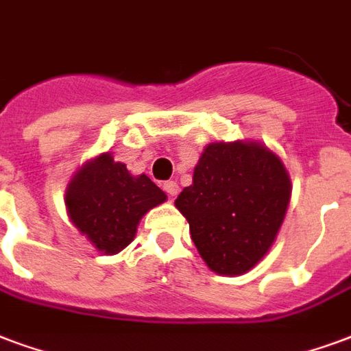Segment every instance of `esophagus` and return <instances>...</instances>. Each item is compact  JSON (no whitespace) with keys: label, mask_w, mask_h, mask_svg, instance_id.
I'll use <instances>...</instances> for the list:
<instances>
[{"label":"esophagus","mask_w":351,"mask_h":351,"mask_svg":"<svg viewBox=\"0 0 351 351\" xmlns=\"http://www.w3.org/2000/svg\"><path fill=\"white\" fill-rule=\"evenodd\" d=\"M162 189H165L166 194L170 197H176L179 194V185L176 181H166L165 185H162Z\"/></svg>","instance_id":"1"}]
</instances>
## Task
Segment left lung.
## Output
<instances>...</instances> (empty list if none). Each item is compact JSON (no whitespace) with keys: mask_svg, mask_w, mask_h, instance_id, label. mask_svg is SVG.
<instances>
[{"mask_svg":"<svg viewBox=\"0 0 351 351\" xmlns=\"http://www.w3.org/2000/svg\"><path fill=\"white\" fill-rule=\"evenodd\" d=\"M291 194L283 160L263 142H210L176 207L205 265L220 276H242L272 247Z\"/></svg>","mask_w":351,"mask_h":351,"instance_id":"8db88e82","label":"left lung"}]
</instances>
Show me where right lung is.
Listing matches in <instances>:
<instances>
[{
	"mask_svg": "<svg viewBox=\"0 0 351 351\" xmlns=\"http://www.w3.org/2000/svg\"><path fill=\"white\" fill-rule=\"evenodd\" d=\"M165 202L166 194L146 173L133 176L110 152L86 160L64 192L70 222L105 255L128 247L142 216Z\"/></svg>",
	"mask_w": 351,
	"mask_h": 351,
	"instance_id": "obj_1",
	"label": "right lung"
}]
</instances>
